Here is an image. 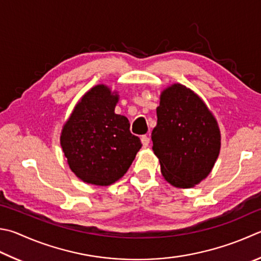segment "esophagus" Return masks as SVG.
<instances>
[{"label": "esophagus", "mask_w": 261, "mask_h": 261, "mask_svg": "<svg viewBox=\"0 0 261 261\" xmlns=\"http://www.w3.org/2000/svg\"><path fill=\"white\" fill-rule=\"evenodd\" d=\"M141 143H143L144 148H147V147H148V145H149V138H148V137H147V136L141 137Z\"/></svg>", "instance_id": "esophagus-1"}]
</instances>
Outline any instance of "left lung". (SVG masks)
Segmentation results:
<instances>
[{"label":"left lung","mask_w":261,"mask_h":261,"mask_svg":"<svg viewBox=\"0 0 261 261\" xmlns=\"http://www.w3.org/2000/svg\"><path fill=\"white\" fill-rule=\"evenodd\" d=\"M156 115L151 140L163 178L173 187H195L209 176L220 153L217 118L196 92L180 83L162 90Z\"/></svg>","instance_id":"1"}]
</instances>
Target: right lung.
<instances>
[{"mask_svg": "<svg viewBox=\"0 0 261 261\" xmlns=\"http://www.w3.org/2000/svg\"><path fill=\"white\" fill-rule=\"evenodd\" d=\"M117 90L97 84L80 98L60 132L69 169L83 182L110 186L126 173L141 148L125 116L115 113Z\"/></svg>", "mask_w": 261, "mask_h": 261, "instance_id": "1", "label": "right lung"}]
</instances>
